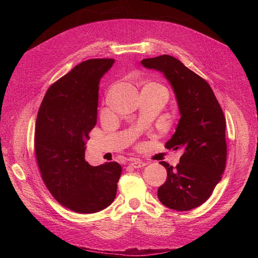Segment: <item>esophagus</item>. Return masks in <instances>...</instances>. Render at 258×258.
Wrapping results in <instances>:
<instances>
[{"label": "esophagus", "mask_w": 258, "mask_h": 258, "mask_svg": "<svg viewBox=\"0 0 258 258\" xmlns=\"http://www.w3.org/2000/svg\"><path fill=\"white\" fill-rule=\"evenodd\" d=\"M129 165L131 166V167H134V168H142V167H144L146 163L145 162H143V161H141V160H139V159H131L130 161H129Z\"/></svg>", "instance_id": "34e87169"}]
</instances>
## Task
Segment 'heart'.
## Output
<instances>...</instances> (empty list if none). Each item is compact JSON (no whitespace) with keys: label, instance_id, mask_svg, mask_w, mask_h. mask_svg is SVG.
<instances>
[{"label":"heart","instance_id":"obj_1","mask_svg":"<svg viewBox=\"0 0 258 258\" xmlns=\"http://www.w3.org/2000/svg\"><path fill=\"white\" fill-rule=\"evenodd\" d=\"M146 86H153V87H161L160 85H158V84H156V83H148ZM161 88H163V87H161Z\"/></svg>","mask_w":258,"mask_h":258}]
</instances>
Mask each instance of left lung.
Masks as SVG:
<instances>
[{"mask_svg": "<svg viewBox=\"0 0 258 258\" xmlns=\"http://www.w3.org/2000/svg\"><path fill=\"white\" fill-rule=\"evenodd\" d=\"M141 63L166 76L181 114L175 134L165 147L183 155L175 168L160 162L168 175L158 188V199L169 209L189 211L205 204L222 179L227 159L225 116L207 81L176 58L162 54Z\"/></svg>", "mask_w": 258, "mask_h": 258, "instance_id": "1", "label": "left lung"}]
</instances>
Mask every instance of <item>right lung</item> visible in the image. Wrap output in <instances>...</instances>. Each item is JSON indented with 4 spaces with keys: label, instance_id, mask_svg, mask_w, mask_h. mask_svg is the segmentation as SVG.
I'll use <instances>...</instances> for the list:
<instances>
[{
    "label": "right lung",
    "instance_id": "1",
    "mask_svg": "<svg viewBox=\"0 0 258 258\" xmlns=\"http://www.w3.org/2000/svg\"><path fill=\"white\" fill-rule=\"evenodd\" d=\"M114 59H89L54 82L36 117L34 150L47 189L60 205L77 213L110 206L121 167L115 161L92 167L85 160V141L97 123L100 80Z\"/></svg>",
    "mask_w": 258,
    "mask_h": 258
}]
</instances>
